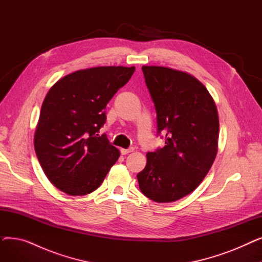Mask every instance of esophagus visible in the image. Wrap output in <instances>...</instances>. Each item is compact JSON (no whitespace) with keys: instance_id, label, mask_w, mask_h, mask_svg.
<instances>
[{"instance_id":"1","label":"esophagus","mask_w":262,"mask_h":262,"mask_svg":"<svg viewBox=\"0 0 262 262\" xmlns=\"http://www.w3.org/2000/svg\"><path fill=\"white\" fill-rule=\"evenodd\" d=\"M133 150H134V148H133V147H129V148H121V149H120V152H121V154H122V155H126V154H128V153L133 152Z\"/></svg>"}]
</instances>
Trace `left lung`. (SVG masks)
I'll list each match as a JSON object with an SVG mask.
<instances>
[{
  "label": "left lung",
  "mask_w": 262,
  "mask_h": 262,
  "mask_svg": "<svg viewBox=\"0 0 262 262\" xmlns=\"http://www.w3.org/2000/svg\"><path fill=\"white\" fill-rule=\"evenodd\" d=\"M163 147L146 154L138 173L142 193L157 203L180 200L195 190L217 150L219 117L208 90L195 77L170 68L143 66Z\"/></svg>",
  "instance_id": "obj_1"
}]
</instances>
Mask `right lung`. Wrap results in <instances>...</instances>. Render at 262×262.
Masks as SVG:
<instances>
[{
    "label": "right lung",
    "mask_w": 262,
    "mask_h": 262,
    "mask_svg": "<svg viewBox=\"0 0 262 262\" xmlns=\"http://www.w3.org/2000/svg\"><path fill=\"white\" fill-rule=\"evenodd\" d=\"M135 67H98L68 74L48 92L35 133V150L50 182L69 195L98 189L120 156L106 134L105 108Z\"/></svg>",
    "instance_id": "obj_1"
}]
</instances>
